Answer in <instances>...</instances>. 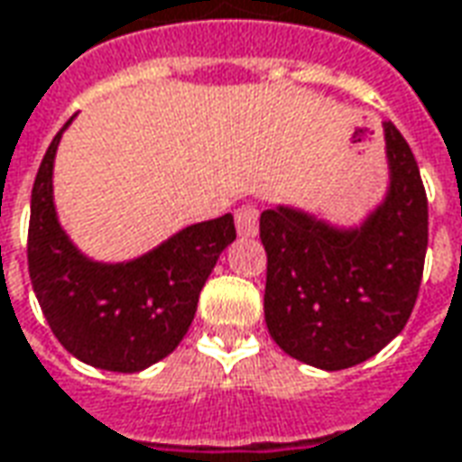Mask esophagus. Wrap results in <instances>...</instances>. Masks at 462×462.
<instances>
[{
	"mask_svg": "<svg viewBox=\"0 0 462 462\" xmlns=\"http://www.w3.org/2000/svg\"><path fill=\"white\" fill-rule=\"evenodd\" d=\"M235 222H237V232L240 235H245V237H253V235H257V225H260V209H257V205H242V208H237V212H235Z\"/></svg>",
	"mask_w": 462,
	"mask_h": 462,
	"instance_id": "obj_1",
	"label": "esophagus"
}]
</instances>
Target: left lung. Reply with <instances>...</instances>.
Returning a JSON list of instances; mask_svg holds the SVG:
<instances>
[{"label":"left lung","mask_w":462,"mask_h":462,"mask_svg":"<svg viewBox=\"0 0 462 462\" xmlns=\"http://www.w3.org/2000/svg\"><path fill=\"white\" fill-rule=\"evenodd\" d=\"M390 192L360 230L264 209V322L282 350L322 370L377 355L411 318L428 250V198L411 144L385 122Z\"/></svg>","instance_id":"obj_1"}]
</instances>
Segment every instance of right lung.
I'll use <instances>...</instances> for the list:
<instances>
[{
	"mask_svg": "<svg viewBox=\"0 0 462 462\" xmlns=\"http://www.w3.org/2000/svg\"><path fill=\"white\" fill-rule=\"evenodd\" d=\"M60 137L62 132L51 140L32 187V287L64 350L87 365L137 373L172 353L185 337L199 290L222 250L237 237L235 220L222 215L192 225L132 263H92L74 250L54 215L51 164Z\"/></svg>",
	"mask_w": 462,
	"mask_h": 462,
	"instance_id": "obj_1",
	"label": "right lung"
}]
</instances>
